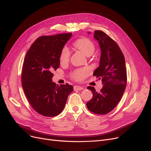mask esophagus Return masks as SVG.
<instances>
[{"label": "esophagus", "mask_w": 151, "mask_h": 151, "mask_svg": "<svg viewBox=\"0 0 151 151\" xmlns=\"http://www.w3.org/2000/svg\"><path fill=\"white\" fill-rule=\"evenodd\" d=\"M73 89H74L75 91H77V90H83V89H84V88L82 87V86H79L75 85V86H74Z\"/></svg>", "instance_id": "34e87169"}]
</instances>
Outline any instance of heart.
Instances as JSON below:
<instances>
[{
	"label": "heart",
	"mask_w": 151,
	"mask_h": 151,
	"mask_svg": "<svg viewBox=\"0 0 151 151\" xmlns=\"http://www.w3.org/2000/svg\"><path fill=\"white\" fill-rule=\"evenodd\" d=\"M73 46L78 49L86 56H90L93 54L95 50L94 43L87 38H81L78 39L74 43ZM70 52L66 47H64L61 50L60 55V61L61 63H66L70 60ZM90 71L87 68L76 69L71 72V77L76 81H82L86 76L90 75Z\"/></svg>",
	"instance_id": "heart-1"
}]
</instances>
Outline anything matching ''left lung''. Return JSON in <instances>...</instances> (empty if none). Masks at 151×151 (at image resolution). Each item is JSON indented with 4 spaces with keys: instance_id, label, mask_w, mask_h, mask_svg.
<instances>
[{
    "instance_id": "left-lung-1",
    "label": "left lung",
    "mask_w": 151,
    "mask_h": 151,
    "mask_svg": "<svg viewBox=\"0 0 151 151\" xmlns=\"http://www.w3.org/2000/svg\"><path fill=\"white\" fill-rule=\"evenodd\" d=\"M94 37L101 53L99 66L93 75L101 80L103 86L98 93L93 86L87 88L93 95L86 106L92 113L106 114L116 106L124 92L127 83L125 59L118 45L104 32L95 30Z\"/></svg>"
}]
</instances>
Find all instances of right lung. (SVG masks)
<instances>
[{
	"instance_id": "1",
	"label": "right lung",
	"mask_w": 151,
	"mask_h": 151,
	"mask_svg": "<svg viewBox=\"0 0 151 151\" xmlns=\"http://www.w3.org/2000/svg\"><path fill=\"white\" fill-rule=\"evenodd\" d=\"M71 33L42 36L32 43L25 55L22 71V85L30 104L36 112L53 117L62 112L73 87L58 86L52 81L60 66V55Z\"/></svg>"
}]
</instances>
